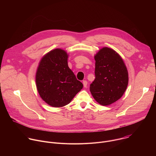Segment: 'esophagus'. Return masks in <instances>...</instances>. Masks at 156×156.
Masks as SVG:
<instances>
[{
	"label": "esophagus",
	"mask_w": 156,
	"mask_h": 156,
	"mask_svg": "<svg viewBox=\"0 0 156 156\" xmlns=\"http://www.w3.org/2000/svg\"><path fill=\"white\" fill-rule=\"evenodd\" d=\"M83 86H84V87H87V81L84 80V81H83Z\"/></svg>",
	"instance_id": "34e87169"
}]
</instances>
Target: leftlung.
<instances>
[{
	"label": "left lung",
	"instance_id": "1",
	"mask_svg": "<svg viewBox=\"0 0 156 156\" xmlns=\"http://www.w3.org/2000/svg\"><path fill=\"white\" fill-rule=\"evenodd\" d=\"M95 80L90 91L101 105H108L122 98L128 83V73L124 62L114 50L103 48L94 56Z\"/></svg>",
	"mask_w": 156,
	"mask_h": 156
}]
</instances>
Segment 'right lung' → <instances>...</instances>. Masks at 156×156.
I'll return each instance as SVG.
<instances>
[{"label":"right lung","instance_id":"add662e5","mask_svg":"<svg viewBox=\"0 0 156 156\" xmlns=\"http://www.w3.org/2000/svg\"><path fill=\"white\" fill-rule=\"evenodd\" d=\"M68 54L61 49H54L41 60L36 74L37 91L52 107L69 104L83 87L68 66Z\"/></svg>","mask_w":156,"mask_h":156}]
</instances>
